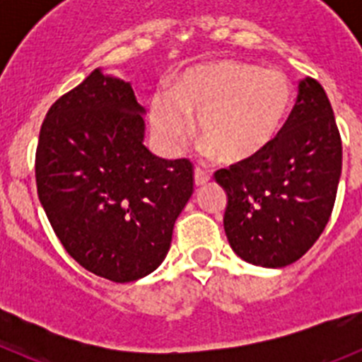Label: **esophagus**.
Returning <instances> with one entry per match:
<instances>
[{"instance_id": "34e87169", "label": "esophagus", "mask_w": 362, "mask_h": 362, "mask_svg": "<svg viewBox=\"0 0 362 362\" xmlns=\"http://www.w3.org/2000/svg\"><path fill=\"white\" fill-rule=\"evenodd\" d=\"M210 179H212V174H210L209 170H204V168H201V166H196V170H194V181H196L197 187L206 185Z\"/></svg>"}]
</instances>
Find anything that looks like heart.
Instances as JSON below:
<instances>
[{
    "instance_id": "b5f03b06",
    "label": "heart",
    "mask_w": 362,
    "mask_h": 362,
    "mask_svg": "<svg viewBox=\"0 0 362 362\" xmlns=\"http://www.w3.org/2000/svg\"><path fill=\"white\" fill-rule=\"evenodd\" d=\"M292 83L283 72L250 63L216 62L190 69L172 88L150 101L153 136L175 152L197 116L204 150L226 161H245L263 152L283 127L292 107Z\"/></svg>"
}]
</instances>
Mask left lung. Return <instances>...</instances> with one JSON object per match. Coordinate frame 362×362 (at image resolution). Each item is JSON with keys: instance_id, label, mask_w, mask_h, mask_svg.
<instances>
[{"instance_id": "obj_1", "label": "left lung", "mask_w": 362, "mask_h": 362, "mask_svg": "<svg viewBox=\"0 0 362 362\" xmlns=\"http://www.w3.org/2000/svg\"><path fill=\"white\" fill-rule=\"evenodd\" d=\"M343 168V145L325 88L299 83L297 101L276 139L255 158L214 174L225 188V232L246 263H296L330 221Z\"/></svg>"}]
</instances>
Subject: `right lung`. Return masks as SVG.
I'll return each instance as SVG.
<instances>
[{"instance_id": "add662e5", "label": "right lung", "mask_w": 362, "mask_h": 362, "mask_svg": "<svg viewBox=\"0 0 362 362\" xmlns=\"http://www.w3.org/2000/svg\"><path fill=\"white\" fill-rule=\"evenodd\" d=\"M130 83L95 69L49 108L36 148L37 196L63 248L114 283L152 274L194 192L190 159L145 145Z\"/></svg>"}]
</instances>
